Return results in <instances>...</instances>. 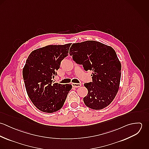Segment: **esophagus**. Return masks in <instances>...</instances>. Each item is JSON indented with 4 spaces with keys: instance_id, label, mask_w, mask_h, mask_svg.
<instances>
[{
    "instance_id": "obj_1",
    "label": "esophagus",
    "mask_w": 149,
    "mask_h": 149,
    "mask_svg": "<svg viewBox=\"0 0 149 149\" xmlns=\"http://www.w3.org/2000/svg\"><path fill=\"white\" fill-rule=\"evenodd\" d=\"M72 86L74 88H78L81 86V83H72Z\"/></svg>"
}]
</instances>
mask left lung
<instances>
[{
    "label": "left lung",
    "mask_w": 149,
    "mask_h": 149,
    "mask_svg": "<svg viewBox=\"0 0 149 149\" xmlns=\"http://www.w3.org/2000/svg\"><path fill=\"white\" fill-rule=\"evenodd\" d=\"M70 56L84 70H92V81L85 83L87 95L83 98L86 106L102 109L108 106L119 90L121 64L114 49L95 41L73 43Z\"/></svg>",
    "instance_id": "1"
}]
</instances>
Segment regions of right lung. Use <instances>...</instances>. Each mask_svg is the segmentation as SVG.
<instances>
[{"instance_id":"obj_1","label":"right lung","mask_w":149,"mask_h":149,"mask_svg":"<svg viewBox=\"0 0 149 149\" xmlns=\"http://www.w3.org/2000/svg\"><path fill=\"white\" fill-rule=\"evenodd\" d=\"M70 45L46 46L33 51L26 61L23 78L27 95L42 112L53 113L60 109L72 89L70 84H53L52 80L61 61L68 56Z\"/></svg>"}]
</instances>
